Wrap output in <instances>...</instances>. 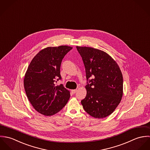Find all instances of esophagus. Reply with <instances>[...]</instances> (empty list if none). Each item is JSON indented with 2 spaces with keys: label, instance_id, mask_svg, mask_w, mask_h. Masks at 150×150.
<instances>
[{
  "label": "esophagus",
  "instance_id": "1",
  "mask_svg": "<svg viewBox=\"0 0 150 150\" xmlns=\"http://www.w3.org/2000/svg\"><path fill=\"white\" fill-rule=\"evenodd\" d=\"M77 92V89H72L71 90V92H72V93H75L76 92Z\"/></svg>",
  "mask_w": 150,
  "mask_h": 150
}]
</instances>
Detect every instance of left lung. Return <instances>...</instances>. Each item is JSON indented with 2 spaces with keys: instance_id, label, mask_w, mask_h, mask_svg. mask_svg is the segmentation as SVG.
<instances>
[{
  "instance_id": "8db88e82",
  "label": "left lung",
  "mask_w": 150,
  "mask_h": 150,
  "mask_svg": "<svg viewBox=\"0 0 150 150\" xmlns=\"http://www.w3.org/2000/svg\"><path fill=\"white\" fill-rule=\"evenodd\" d=\"M86 68V97L81 101L84 110L95 118L114 112L123 95V77L119 66L106 52L76 46Z\"/></svg>"
}]
</instances>
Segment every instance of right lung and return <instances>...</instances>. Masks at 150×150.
Here are the masks:
<instances>
[{"label":"right lung","instance_id":"add662e5","mask_svg":"<svg viewBox=\"0 0 150 150\" xmlns=\"http://www.w3.org/2000/svg\"><path fill=\"white\" fill-rule=\"evenodd\" d=\"M73 48L67 45L48 47L32 59L25 73L23 84L26 96L33 108L46 116L59 112L67 103L70 91L62 84L60 67L64 55Z\"/></svg>","mask_w":150,"mask_h":150}]
</instances>
